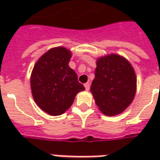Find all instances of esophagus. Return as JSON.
<instances>
[{"instance_id": "1", "label": "esophagus", "mask_w": 160, "mask_h": 160, "mask_svg": "<svg viewBox=\"0 0 160 160\" xmlns=\"http://www.w3.org/2000/svg\"><path fill=\"white\" fill-rule=\"evenodd\" d=\"M84 86H85V88H86V90L87 91H88L89 89H90V83H88V82H87V83L85 84Z\"/></svg>"}]
</instances>
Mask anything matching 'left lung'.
I'll return each instance as SVG.
<instances>
[{
    "label": "left lung",
    "instance_id": "1",
    "mask_svg": "<svg viewBox=\"0 0 160 160\" xmlns=\"http://www.w3.org/2000/svg\"><path fill=\"white\" fill-rule=\"evenodd\" d=\"M91 92L102 113H122L132 103L136 92V76L130 62L116 54L98 58Z\"/></svg>",
    "mask_w": 160,
    "mask_h": 160
}]
</instances>
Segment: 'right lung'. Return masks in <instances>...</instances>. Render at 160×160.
Segmentation results:
<instances>
[{"mask_svg": "<svg viewBox=\"0 0 160 160\" xmlns=\"http://www.w3.org/2000/svg\"><path fill=\"white\" fill-rule=\"evenodd\" d=\"M71 56L64 47L50 49L38 60L32 72L33 98L50 116L63 114L72 105L76 94L85 90L76 73L68 66Z\"/></svg>", "mask_w": 160, "mask_h": 160, "instance_id": "1", "label": "right lung"}]
</instances>
